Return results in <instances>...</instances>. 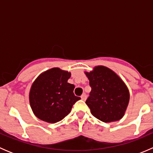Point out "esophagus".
Here are the masks:
<instances>
[{
	"label": "esophagus",
	"mask_w": 153,
	"mask_h": 153,
	"mask_svg": "<svg viewBox=\"0 0 153 153\" xmlns=\"http://www.w3.org/2000/svg\"><path fill=\"white\" fill-rule=\"evenodd\" d=\"M81 99L83 100V101H85V100L86 99V94H83V95L81 96Z\"/></svg>",
	"instance_id": "1"
}]
</instances>
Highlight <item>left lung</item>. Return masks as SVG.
<instances>
[{"label": "left lung", "instance_id": "obj_1", "mask_svg": "<svg viewBox=\"0 0 153 153\" xmlns=\"http://www.w3.org/2000/svg\"><path fill=\"white\" fill-rule=\"evenodd\" d=\"M85 74L92 88L86 104L92 115L105 123L121 119L129 101V89L122 79L104 66Z\"/></svg>", "mask_w": 153, "mask_h": 153}]
</instances>
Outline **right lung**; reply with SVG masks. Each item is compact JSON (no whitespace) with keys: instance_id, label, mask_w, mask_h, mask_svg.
<instances>
[{"instance_id":"obj_1","label":"right lung","mask_w":153,"mask_h":153,"mask_svg":"<svg viewBox=\"0 0 153 153\" xmlns=\"http://www.w3.org/2000/svg\"><path fill=\"white\" fill-rule=\"evenodd\" d=\"M71 73L55 67L42 72L29 91V104L35 116L47 123L58 122L81 99L74 95L75 86L67 82Z\"/></svg>"}]
</instances>
